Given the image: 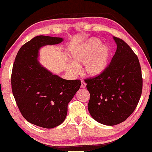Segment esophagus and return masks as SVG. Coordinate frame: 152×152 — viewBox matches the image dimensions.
Returning <instances> with one entry per match:
<instances>
[{
    "instance_id": "obj_1",
    "label": "esophagus",
    "mask_w": 152,
    "mask_h": 152,
    "mask_svg": "<svg viewBox=\"0 0 152 152\" xmlns=\"http://www.w3.org/2000/svg\"><path fill=\"white\" fill-rule=\"evenodd\" d=\"M86 86V84L84 81H82L81 82V88H84Z\"/></svg>"
}]
</instances>
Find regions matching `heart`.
I'll return each instance as SVG.
<instances>
[{
  "label": "heart",
  "instance_id": "heart-1",
  "mask_svg": "<svg viewBox=\"0 0 152 152\" xmlns=\"http://www.w3.org/2000/svg\"><path fill=\"white\" fill-rule=\"evenodd\" d=\"M101 43L98 38H91L82 45L72 49V61L67 63V71L75 74L78 66L83 64L82 71L86 76L94 78L103 73L109 66L112 50L109 45Z\"/></svg>",
  "mask_w": 152,
  "mask_h": 152
}]
</instances>
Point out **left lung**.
Returning a JSON list of instances; mask_svg holds the SVG:
<instances>
[{
    "instance_id": "8db88e82",
    "label": "left lung",
    "mask_w": 152,
    "mask_h": 152,
    "mask_svg": "<svg viewBox=\"0 0 152 152\" xmlns=\"http://www.w3.org/2000/svg\"><path fill=\"white\" fill-rule=\"evenodd\" d=\"M117 50L107 70L85 80L90 92L88 109L93 119L105 125L122 123L140 101L143 80L137 56L121 39L113 37Z\"/></svg>"
}]
</instances>
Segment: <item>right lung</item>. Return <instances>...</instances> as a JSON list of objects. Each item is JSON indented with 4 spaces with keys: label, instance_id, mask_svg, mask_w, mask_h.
Masks as SVG:
<instances>
[{
    "label": "right lung",
    "instance_id": "1",
    "mask_svg": "<svg viewBox=\"0 0 152 152\" xmlns=\"http://www.w3.org/2000/svg\"><path fill=\"white\" fill-rule=\"evenodd\" d=\"M63 41L61 37L36 36L20 48L12 67V91L20 112L28 122L43 128L64 122L69 102L81 85L79 80L53 74L38 60L41 48Z\"/></svg>",
    "mask_w": 152,
    "mask_h": 152
}]
</instances>
